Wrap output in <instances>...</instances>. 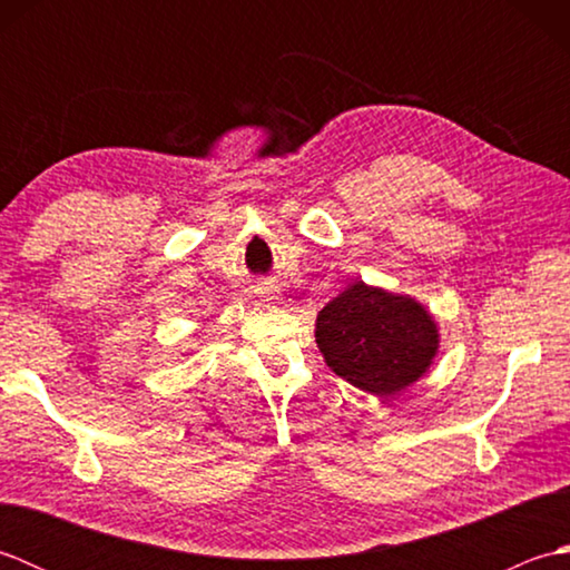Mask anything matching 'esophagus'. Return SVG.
Returning a JSON list of instances; mask_svg holds the SVG:
<instances>
[{
  "mask_svg": "<svg viewBox=\"0 0 570 570\" xmlns=\"http://www.w3.org/2000/svg\"><path fill=\"white\" fill-rule=\"evenodd\" d=\"M262 301H266V304H278V296H262Z\"/></svg>",
  "mask_w": 570,
  "mask_h": 570,
  "instance_id": "1",
  "label": "esophagus"
}]
</instances>
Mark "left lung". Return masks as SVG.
I'll use <instances>...</instances> for the list:
<instances>
[{"instance_id": "left-lung-1", "label": "left lung", "mask_w": 570, "mask_h": 570, "mask_svg": "<svg viewBox=\"0 0 570 570\" xmlns=\"http://www.w3.org/2000/svg\"><path fill=\"white\" fill-rule=\"evenodd\" d=\"M316 343L337 377L390 399L429 372L441 333L416 298L353 282L318 311Z\"/></svg>"}]
</instances>
